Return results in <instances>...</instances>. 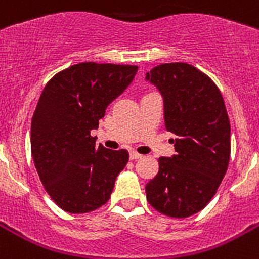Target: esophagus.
Masks as SVG:
<instances>
[{"label":"esophagus","mask_w":259,"mask_h":259,"mask_svg":"<svg viewBox=\"0 0 259 259\" xmlns=\"http://www.w3.org/2000/svg\"><path fill=\"white\" fill-rule=\"evenodd\" d=\"M142 158V155L140 154V153H137V151L134 150H130V159L133 161V159H140Z\"/></svg>","instance_id":"obj_1"}]
</instances>
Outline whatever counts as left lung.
Returning <instances> with one entry per match:
<instances>
[{
    "mask_svg": "<svg viewBox=\"0 0 259 259\" xmlns=\"http://www.w3.org/2000/svg\"><path fill=\"white\" fill-rule=\"evenodd\" d=\"M145 79L159 90L166 130L177 136L176 154L158 159L146 198L165 215L190 217L210 202L228 170L230 122L224 98L205 73L184 62L158 65Z\"/></svg>",
    "mask_w": 259,
    "mask_h": 259,
    "instance_id": "left-lung-1",
    "label": "left lung"
}]
</instances>
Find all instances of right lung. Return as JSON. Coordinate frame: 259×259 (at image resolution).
<instances>
[{
    "label": "right lung",
    "mask_w": 259,
    "mask_h": 259,
    "mask_svg": "<svg viewBox=\"0 0 259 259\" xmlns=\"http://www.w3.org/2000/svg\"><path fill=\"white\" fill-rule=\"evenodd\" d=\"M137 70L82 62L54 75L39 97L31 118V155L50 198L68 213H89L108 202L129 161L127 150L97 146L90 133Z\"/></svg>",
    "instance_id": "1"
}]
</instances>
